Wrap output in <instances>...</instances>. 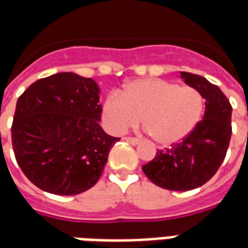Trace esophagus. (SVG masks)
Instances as JSON below:
<instances>
[{"label": "esophagus", "mask_w": 248, "mask_h": 248, "mask_svg": "<svg viewBox=\"0 0 248 248\" xmlns=\"http://www.w3.org/2000/svg\"><path fill=\"white\" fill-rule=\"evenodd\" d=\"M124 140H125L126 142L132 144V145H136V144H139V142H140V140H139V139H136V137H124Z\"/></svg>", "instance_id": "obj_1"}]
</instances>
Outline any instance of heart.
<instances>
[{
	"mask_svg": "<svg viewBox=\"0 0 248 248\" xmlns=\"http://www.w3.org/2000/svg\"><path fill=\"white\" fill-rule=\"evenodd\" d=\"M203 108V97L193 87L140 79L126 84L119 95H108L103 103V116L115 133L137 125L142 117L145 131L157 144L171 145L196 129Z\"/></svg>",
	"mask_w": 248,
	"mask_h": 248,
	"instance_id": "b5f03b06",
	"label": "heart"
}]
</instances>
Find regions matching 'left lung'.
I'll list each match as a JSON object with an SVG mask.
<instances>
[{
	"instance_id": "obj_1",
	"label": "left lung",
	"mask_w": 248,
	"mask_h": 248,
	"mask_svg": "<svg viewBox=\"0 0 248 248\" xmlns=\"http://www.w3.org/2000/svg\"><path fill=\"white\" fill-rule=\"evenodd\" d=\"M187 86L206 99L203 119L196 129L170 148L158 149L142 171L155 185L174 191H186L205 185L225 160L231 139V107L219 87L201 75L181 72Z\"/></svg>"
}]
</instances>
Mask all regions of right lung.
I'll return each instance as SVG.
<instances>
[{
	"label": "right lung",
	"instance_id": "add662e5",
	"mask_svg": "<svg viewBox=\"0 0 248 248\" xmlns=\"http://www.w3.org/2000/svg\"><path fill=\"white\" fill-rule=\"evenodd\" d=\"M99 88L90 78L59 72L42 78L18 97L12 124L14 156L42 190L74 196L91 189L120 137L99 125Z\"/></svg>",
	"mask_w": 248,
	"mask_h": 248
}]
</instances>
